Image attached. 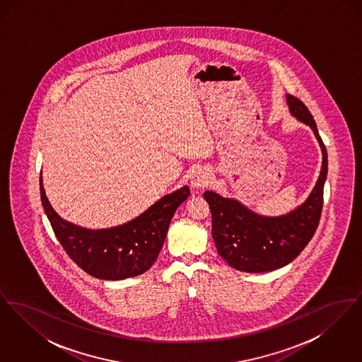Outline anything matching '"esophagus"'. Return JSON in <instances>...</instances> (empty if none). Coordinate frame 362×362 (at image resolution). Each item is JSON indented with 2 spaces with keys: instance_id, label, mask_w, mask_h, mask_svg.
Instances as JSON below:
<instances>
[{
  "instance_id": "esophagus-1",
  "label": "esophagus",
  "mask_w": 362,
  "mask_h": 362,
  "mask_svg": "<svg viewBox=\"0 0 362 362\" xmlns=\"http://www.w3.org/2000/svg\"><path fill=\"white\" fill-rule=\"evenodd\" d=\"M210 183V173L206 170H197L191 176V185L195 189H205Z\"/></svg>"
}]
</instances>
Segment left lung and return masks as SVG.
<instances>
[{"mask_svg": "<svg viewBox=\"0 0 362 362\" xmlns=\"http://www.w3.org/2000/svg\"><path fill=\"white\" fill-rule=\"evenodd\" d=\"M286 100L293 115L313 130L323 152L320 176L308 199L286 216L262 217L235 199L213 191L204 194L211 211V235L218 255L230 267L245 273L273 272L291 263L313 238L322 216L327 151L307 105L292 95H286Z\"/></svg>", "mask_w": 362, "mask_h": 362, "instance_id": "8db88e82", "label": "left lung"}]
</instances>
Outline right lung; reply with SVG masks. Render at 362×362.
I'll return each instance as SVG.
<instances>
[{
	"mask_svg": "<svg viewBox=\"0 0 362 362\" xmlns=\"http://www.w3.org/2000/svg\"><path fill=\"white\" fill-rule=\"evenodd\" d=\"M189 195V187H182L163 197L127 224L90 230L64 221L54 211L40 176L42 205L62 248L89 276L108 281L139 276L151 269L163 248L176 209Z\"/></svg>",
	"mask_w": 362,
	"mask_h": 362,
	"instance_id": "right-lung-1",
	"label": "right lung"
}]
</instances>
